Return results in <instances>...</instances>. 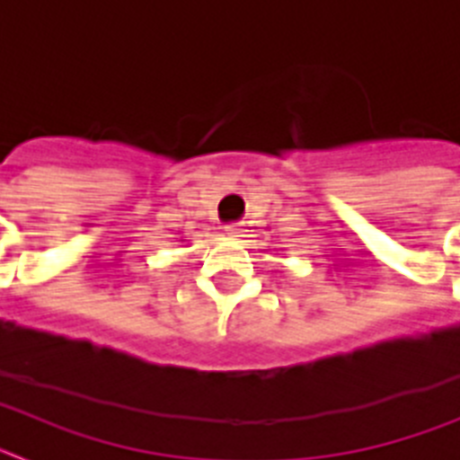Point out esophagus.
Masks as SVG:
<instances>
[{
	"mask_svg": "<svg viewBox=\"0 0 460 460\" xmlns=\"http://www.w3.org/2000/svg\"><path fill=\"white\" fill-rule=\"evenodd\" d=\"M243 230H242V226H237V223H230V226H226V234L230 239H237V237H243Z\"/></svg>",
	"mask_w": 460,
	"mask_h": 460,
	"instance_id": "obj_1",
	"label": "esophagus"
}]
</instances>
